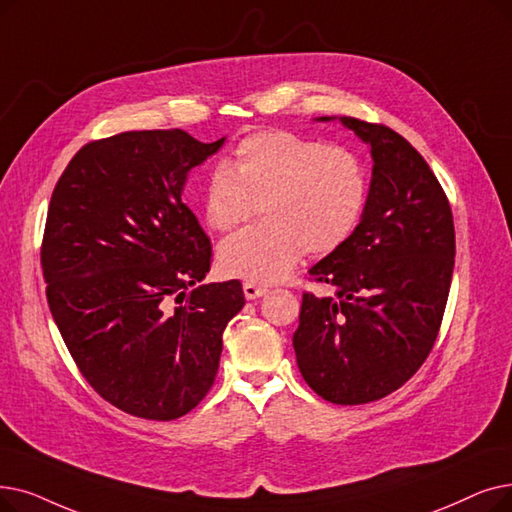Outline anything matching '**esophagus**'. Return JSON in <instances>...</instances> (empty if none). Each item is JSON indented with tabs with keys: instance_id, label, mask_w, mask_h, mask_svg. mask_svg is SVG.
Returning <instances> with one entry per match:
<instances>
[{
	"instance_id": "1",
	"label": "esophagus",
	"mask_w": 512,
	"mask_h": 512,
	"mask_svg": "<svg viewBox=\"0 0 512 512\" xmlns=\"http://www.w3.org/2000/svg\"><path fill=\"white\" fill-rule=\"evenodd\" d=\"M242 291H244V297H247V299H257V297L268 293V288L259 286V284H255V282H244V284H242Z\"/></svg>"
}]
</instances>
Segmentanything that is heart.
<instances>
[{
	"mask_svg": "<svg viewBox=\"0 0 512 512\" xmlns=\"http://www.w3.org/2000/svg\"><path fill=\"white\" fill-rule=\"evenodd\" d=\"M368 180L362 161L343 146H324L291 131L244 138L228 163H215L203 184V213L217 232L265 219L219 244L224 274L272 284L291 276L303 253L337 251L358 228Z\"/></svg>",
	"mask_w": 512,
	"mask_h": 512,
	"instance_id": "obj_1",
	"label": "heart"
}]
</instances>
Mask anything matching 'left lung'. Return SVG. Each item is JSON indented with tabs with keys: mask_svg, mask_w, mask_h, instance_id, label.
<instances>
[{
	"mask_svg": "<svg viewBox=\"0 0 512 512\" xmlns=\"http://www.w3.org/2000/svg\"><path fill=\"white\" fill-rule=\"evenodd\" d=\"M341 123L370 144V192L349 240L309 270V280L335 295L303 293L293 347L305 383L322 399L360 406L397 391L429 358L456 234L446 192L404 136L355 117Z\"/></svg>",
	"mask_w": 512,
	"mask_h": 512,
	"instance_id": "1",
	"label": "left lung"
}]
</instances>
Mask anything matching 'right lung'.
Segmentation results:
<instances>
[{
    "label": "right lung",
    "instance_id": "add662e5",
    "mask_svg": "<svg viewBox=\"0 0 512 512\" xmlns=\"http://www.w3.org/2000/svg\"><path fill=\"white\" fill-rule=\"evenodd\" d=\"M203 144L184 129L87 142L52 192L41 270L54 322L92 389L146 420L188 414L209 393L240 280L198 284L211 240L182 203Z\"/></svg>",
    "mask_w": 512,
    "mask_h": 512
}]
</instances>
